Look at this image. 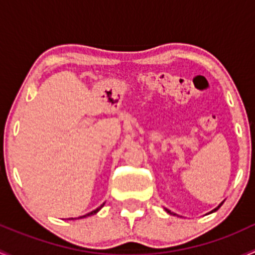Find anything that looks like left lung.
Returning a JSON list of instances; mask_svg holds the SVG:
<instances>
[{
  "label": "left lung",
  "mask_w": 255,
  "mask_h": 255,
  "mask_svg": "<svg viewBox=\"0 0 255 255\" xmlns=\"http://www.w3.org/2000/svg\"><path fill=\"white\" fill-rule=\"evenodd\" d=\"M222 204H223V202H222ZM222 204H220V206H218V207H216V208H215V210H213V211H212V212H215V211H217V210H218V208H220L221 206H222ZM166 212H168V213H170V215H173V212H170V211H169V210H166Z\"/></svg>",
  "instance_id": "left-lung-1"
}]
</instances>
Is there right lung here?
I'll list each match as a JSON object with an SVG mask.
<instances>
[{"mask_svg":"<svg viewBox=\"0 0 255 255\" xmlns=\"http://www.w3.org/2000/svg\"><path fill=\"white\" fill-rule=\"evenodd\" d=\"M104 205H105V204H102V205H101V206H100V207H97V208H96V210H94V211H92V212L87 213V215H84V216H81V217H80V218H84V217H87V216H91V215H95V213H96V212H99V211H100V210H101V208H102V206H104ZM71 220H73V218H71Z\"/></svg>","mask_w":255,"mask_h":255,"instance_id":"obj_1","label":"right lung"}]
</instances>
